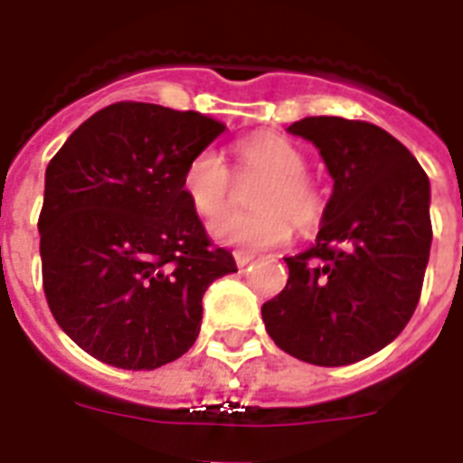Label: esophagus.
<instances>
[{"mask_svg": "<svg viewBox=\"0 0 463 463\" xmlns=\"http://www.w3.org/2000/svg\"><path fill=\"white\" fill-rule=\"evenodd\" d=\"M252 260H254V254L242 252V250H238V252H235V264H238L240 269L247 267V264H250V261H252Z\"/></svg>", "mask_w": 463, "mask_h": 463, "instance_id": "34e87169", "label": "esophagus"}]
</instances>
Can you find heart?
I'll use <instances>...</instances> for the list:
<instances>
[{
    "label": "heart",
    "mask_w": 463,
    "mask_h": 463,
    "mask_svg": "<svg viewBox=\"0 0 463 463\" xmlns=\"http://www.w3.org/2000/svg\"><path fill=\"white\" fill-rule=\"evenodd\" d=\"M238 175H261L264 180L252 192L250 213H225L221 216L232 194V177L223 158L203 148L189 158L182 173V192L196 216L216 218L211 235L223 245H238L247 250H267L283 245L298 232L317 231L322 223L326 199L322 187L309 177L307 158L300 148L283 134L257 132L232 146Z\"/></svg>",
    "instance_id": "obj_1"
}]
</instances>
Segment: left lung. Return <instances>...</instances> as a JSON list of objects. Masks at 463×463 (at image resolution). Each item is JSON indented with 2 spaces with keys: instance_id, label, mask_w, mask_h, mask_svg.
Returning <instances> with one entry per match:
<instances>
[{
  "instance_id": "1",
  "label": "left lung",
  "mask_w": 463,
  "mask_h": 463,
  "mask_svg": "<svg viewBox=\"0 0 463 463\" xmlns=\"http://www.w3.org/2000/svg\"><path fill=\"white\" fill-rule=\"evenodd\" d=\"M334 177L317 245L288 257V283L261 319L281 351L312 365H351L409 324L430 257V182L413 154L363 119L305 118Z\"/></svg>"
}]
</instances>
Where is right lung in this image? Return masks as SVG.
I'll list each match as a JSON object with an SVG mask.
<instances>
[{
  "label": "right lung",
  "mask_w": 463,
  "mask_h": 463,
  "mask_svg": "<svg viewBox=\"0 0 463 463\" xmlns=\"http://www.w3.org/2000/svg\"><path fill=\"white\" fill-rule=\"evenodd\" d=\"M225 132L194 110L122 100L54 154L40 209L43 290L76 345L122 370L192 348L211 283L238 271L182 192L189 158Z\"/></svg>",
  "instance_id": "right-lung-1"
}]
</instances>
